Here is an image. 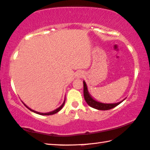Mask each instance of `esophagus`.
I'll return each mask as SVG.
<instances>
[{
  "label": "esophagus",
  "mask_w": 150,
  "mask_h": 150,
  "mask_svg": "<svg viewBox=\"0 0 150 150\" xmlns=\"http://www.w3.org/2000/svg\"><path fill=\"white\" fill-rule=\"evenodd\" d=\"M82 76H83V74H81V73H78V77H79V78L82 77Z\"/></svg>",
  "instance_id": "obj_1"
}]
</instances>
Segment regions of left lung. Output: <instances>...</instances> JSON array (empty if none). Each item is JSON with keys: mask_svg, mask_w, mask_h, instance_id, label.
I'll return each mask as SVG.
<instances>
[{"mask_svg": "<svg viewBox=\"0 0 150 150\" xmlns=\"http://www.w3.org/2000/svg\"><path fill=\"white\" fill-rule=\"evenodd\" d=\"M83 84H84V99L86 100L87 104H88L90 107L94 108V109H98V110H109L111 109L112 108L116 107V106L119 105L120 103L123 102V100L120 101V102L117 103H103L98 102L94 100V99L90 95V94L88 91V88H87V86L86 82L83 81Z\"/></svg>", "mask_w": 150, "mask_h": 150, "instance_id": "left-lung-1", "label": "left lung"}]
</instances>
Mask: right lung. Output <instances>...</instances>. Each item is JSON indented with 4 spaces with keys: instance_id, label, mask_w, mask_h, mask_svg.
I'll return each mask as SVG.
<instances>
[{
    "instance_id": "add662e5",
    "label": "right lung",
    "mask_w": 150,
    "mask_h": 150,
    "mask_svg": "<svg viewBox=\"0 0 150 150\" xmlns=\"http://www.w3.org/2000/svg\"><path fill=\"white\" fill-rule=\"evenodd\" d=\"M23 103L24 105L25 106V107H26L27 108V109H29L30 110H31V111L33 112H35V113H37V114H39V115H54V114H56V113H57V112H59V110H60L62 109V107H64V103H65V100L64 101V103H62V105L60 106V107L57 108V109L54 110H53V111L49 112H45V113H43V112H37V111H35V110H32L31 109H30V108H29L28 107H27V106L26 105H25L24 103Z\"/></svg>"
}]
</instances>
